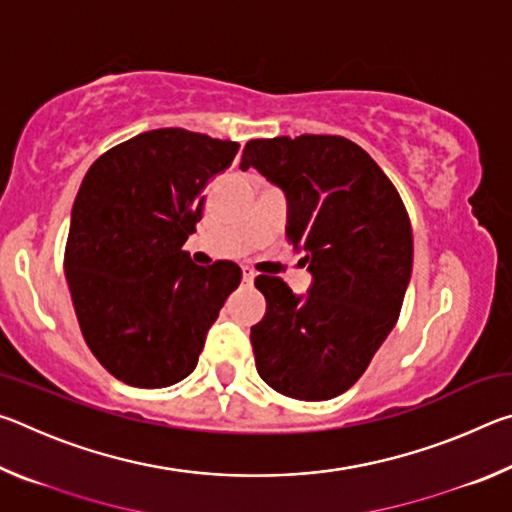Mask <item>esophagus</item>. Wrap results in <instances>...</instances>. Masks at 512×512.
I'll use <instances>...</instances> for the list:
<instances>
[{
	"mask_svg": "<svg viewBox=\"0 0 512 512\" xmlns=\"http://www.w3.org/2000/svg\"><path fill=\"white\" fill-rule=\"evenodd\" d=\"M253 280H255V271L250 266H244V282L253 284Z\"/></svg>",
	"mask_w": 512,
	"mask_h": 512,
	"instance_id": "obj_1",
	"label": "esophagus"
}]
</instances>
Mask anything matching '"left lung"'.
Segmentation results:
<instances>
[{
    "label": "left lung",
    "mask_w": 512,
    "mask_h": 512,
    "mask_svg": "<svg viewBox=\"0 0 512 512\" xmlns=\"http://www.w3.org/2000/svg\"><path fill=\"white\" fill-rule=\"evenodd\" d=\"M239 167H255L287 196V239L311 273L305 296L282 277L255 280L266 298L250 327L257 372L293 400H332L366 372L400 318L413 268L409 214L379 164L339 135L250 140Z\"/></svg>",
    "instance_id": "1"
}]
</instances>
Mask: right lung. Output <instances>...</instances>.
Returning a JSON list of instances; mask_svg holds the SVG:
<instances>
[{"instance_id":"right-lung-1","label":"right lung","mask_w":512,"mask_h":512,"mask_svg":"<svg viewBox=\"0 0 512 512\" xmlns=\"http://www.w3.org/2000/svg\"><path fill=\"white\" fill-rule=\"evenodd\" d=\"M237 151V142L158 128L117 144L85 173L65 275L85 343L128 386L185 379L239 287L235 262L198 266L183 250L203 216L207 183Z\"/></svg>"}]
</instances>
